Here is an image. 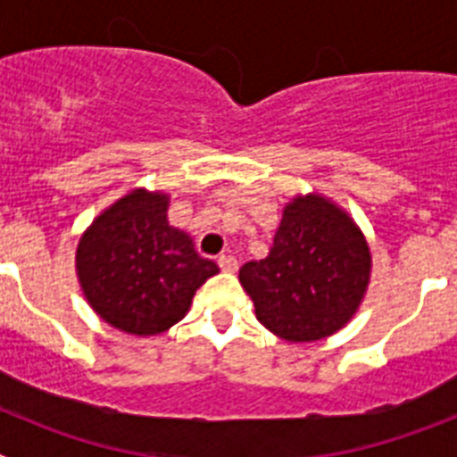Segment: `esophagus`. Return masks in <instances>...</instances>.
Here are the masks:
<instances>
[{
	"mask_svg": "<svg viewBox=\"0 0 457 457\" xmlns=\"http://www.w3.org/2000/svg\"><path fill=\"white\" fill-rule=\"evenodd\" d=\"M217 263H220L221 272H236L237 270V261L233 256H228V253H221Z\"/></svg>",
	"mask_w": 457,
	"mask_h": 457,
	"instance_id": "esophagus-1",
	"label": "esophagus"
}]
</instances>
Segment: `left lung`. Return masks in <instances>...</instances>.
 <instances>
[{
  "mask_svg": "<svg viewBox=\"0 0 457 457\" xmlns=\"http://www.w3.org/2000/svg\"><path fill=\"white\" fill-rule=\"evenodd\" d=\"M370 247L357 221L318 192L284 205L270 253L240 268L258 322L274 337L311 343L348 325L370 284Z\"/></svg>",
  "mask_w": 457,
  "mask_h": 457,
  "instance_id": "1",
  "label": "left lung"
}]
</instances>
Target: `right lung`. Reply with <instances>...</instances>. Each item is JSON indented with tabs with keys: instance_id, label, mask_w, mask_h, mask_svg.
<instances>
[{
	"instance_id": "1",
	"label": "right lung",
	"mask_w": 457,
	"mask_h": 457,
	"mask_svg": "<svg viewBox=\"0 0 457 457\" xmlns=\"http://www.w3.org/2000/svg\"><path fill=\"white\" fill-rule=\"evenodd\" d=\"M169 194L135 187L104 208L75 252L79 286L107 325L155 337L183 320L194 293L220 272L189 233L169 224Z\"/></svg>"
}]
</instances>
